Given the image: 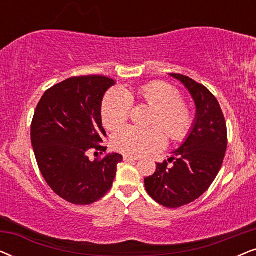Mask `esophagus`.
<instances>
[{
	"mask_svg": "<svg viewBox=\"0 0 256 256\" xmlns=\"http://www.w3.org/2000/svg\"><path fill=\"white\" fill-rule=\"evenodd\" d=\"M124 160H126V162H135V160H138V158H136V157L129 156V155H124Z\"/></svg>",
	"mask_w": 256,
	"mask_h": 256,
	"instance_id": "34e87169",
	"label": "esophagus"
}]
</instances>
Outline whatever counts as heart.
Wrapping results in <instances>:
<instances>
[{
  "label": "heart",
  "instance_id": "obj_1",
  "mask_svg": "<svg viewBox=\"0 0 256 256\" xmlns=\"http://www.w3.org/2000/svg\"><path fill=\"white\" fill-rule=\"evenodd\" d=\"M138 99L152 108L150 124L158 125L171 141H182L190 132L192 115L188 107L180 101V93L166 82L146 84L138 90ZM132 94L127 90H110L101 106L104 128L113 130L128 118ZM113 148L130 156H142L164 144V135L158 128H138L127 126L118 129L112 138Z\"/></svg>",
  "mask_w": 256,
  "mask_h": 256
}]
</instances>
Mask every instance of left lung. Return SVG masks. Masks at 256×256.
<instances>
[{
    "mask_svg": "<svg viewBox=\"0 0 256 256\" xmlns=\"http://www.w3.org/2000/svg\"><path fill=\"white\" fill-rule=\"evenodd\" d=\"M183 84L196 104V118L186 138L166 160L156 163L152 176L144 178L154 200L169 208L198 199L213 183L227 148V128L216 96L205 86L183 74L170 73Z\"/></svg>",
    "mask_w": 256,
    "mask_h": 256,
    "instance_id": "8db88e82",
    "label": "left lung"
}]
</instances>
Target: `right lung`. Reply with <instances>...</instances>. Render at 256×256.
Returning a JSON list of instances; mask_svg holds the SVG:
<instances>
[{
	"label": "right lung",
	"mask_w": 256,
	"mask_h": 256,
	"mask_svg": "<svg viewBox=\"0 0 256 256\" xmlns=\"http://www.w3.org/2000/svg\"><path fill=\"white\" fill-rule=\"evenodd\" d=\"M115 80L104 76H73L48 90L31 124V143L44 180L66 202L88 205L112 188L120 154L90 160L87 152L106 136L101 104Z\"/></svg>",
	"instance_id": "1"
}]
</instances>
